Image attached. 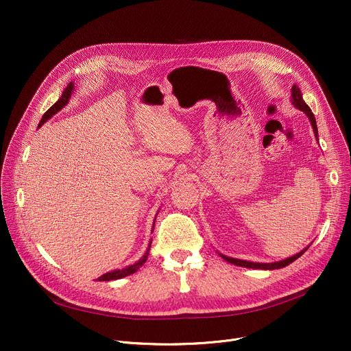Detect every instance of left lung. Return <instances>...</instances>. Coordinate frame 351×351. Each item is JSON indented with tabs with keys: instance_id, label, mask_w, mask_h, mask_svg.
I'll use <instances>...</instances> for the list:
<instances>
[{
	"instance_id": "8db88e82",
	"label": "left lung",
	"mask_w": 351,
	"mask_h": 351,
	"mask_svg": "<svg viewBox=\"0 0 351 351\" xmlns=\"http://www.w3.org/2000/svg\"><path fill=\"white\" fill-rule=\"evenodd\" d=\"M291 104L296 106L298 109H300V110H303V112L307 115V118L310 119V123H311V126H313V132H315V135H316V138L319 136L317 135V123H316V118H315V115H313V112H311V109L308 108V105L303 101V97H302V90L296 86V85H293V88H291ZM308 247H306V249H303L300 253H298V254H294V256H290V257H287V259H285V261H280V262H274V263H254V262H247V261H241V259H233V257H228V256H225V254H220L222 256V259H225L226 262H229V263H232V265H236V266H242V267H249V269H263V270H274V269H282V267H286L287 265H290L291 262H294L296 259H299V257L307 250Z\"/></svg>"
}]
</instances>
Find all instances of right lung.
Returning <instances> with one entry per match:
<instances>
[{
	"instance_id": "1",
	"label": "right lung",
	"mask_w": 351,
	"mask_h": 351,
	"mask_svg": "<svg viewBox=\"0 0 351 351\" xmlns=\"http://www.w3.org/2000/svg\"><path fill=\"white\" fill-rule=\"evenodd\" d=\"M73 92V82H69L68 84V86L64 89V92H62V95H61V98L55 102L47 112L44 114V117H43V119H41V122H40V125L38 126H41V125H44L52 115H55L58 112V110H61L66 104H68V101H69V98H71V94ZM155 225V223H154ZM149 249H151V242H149V247H147V250H146V253L143 254V257L142 259H139L135 265H131V266H128V267H125V269H121V270H112V271H108V273H105V274H102L101 278H98L97 280H99V282H109V280H118V279H122V278H125V276H129V274H132V273H135L145 262H146V259H147V254H149Z\"/></svg>"
}]
</instances>
